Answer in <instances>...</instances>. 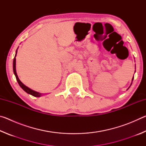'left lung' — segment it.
I'll return each mask as SVG.
<instances>
[{
	"label": "left lung",
	"instance_id": "8db88e82",
	"mask_svg": "<svg viewBox=\"0 0 146 146\" xmlns=\"http://www.w3.org/2000/svg\"><path fill=\"white\" fill-rule=\"evenodd\" d=\"M133 78H134V76H133V78H132V81L133 80ZM129 87H130V86H129ZM129 88H128V89H129Z\"/></svg>",
	"mask_w": 146,
	"mask_h": 146
}]
</instances>
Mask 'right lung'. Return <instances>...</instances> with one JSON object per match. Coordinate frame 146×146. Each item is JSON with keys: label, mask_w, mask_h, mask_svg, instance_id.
<instances>
[{"label": "right lung", "mask_w": 146, "mask_h": 146, "mask_svg": "<svg viewBox=\"0 0 146 146\" xmlns=\"http://www.w3.org/2000/svg\"><path fill=\"white\" fill-rule=\"evenodd\" d=\"M17 49L16 51V53H15V56L14 57V59H13V73L15 74V77H16V79L17 80V82H18L19 86H21V88L23 89V90L26 91V92L28 94H30V95L34 96V97H40V96L42 95V93H40L38 92H36V91H33L31 90L30 88H29L28 87H27V86H26L24 84L21 82V80H19V78L18 77V75H17V72H16V55H17Z\"/></svg>", "instance_id": "right-lung-1"}]
</instances>
